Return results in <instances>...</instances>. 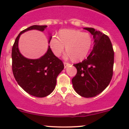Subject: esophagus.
Returning <instances> with one entry per match:
<instances>
[{
  "label": "esophagus",
  "mask_w": 129,
  "mask_h": 129,
  "mask_svg": "<svg viewBox=\"0 0 129 129\" xmlns=\"http://www.w3.org/2000/svg\"><path fill=\"white\" fill-rule=\"evenodd\" d=\"M63 65H64V68L66 69V68H67L68 66H69L71 64L69 63H67V62H64V63H63Z\"/></svg>",
  "instance_id": "1"
}]
</instances>
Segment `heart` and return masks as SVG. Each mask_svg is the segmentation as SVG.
<instances>
[{"mask_svg": "<svg viewBox=\"0 0 129 129\" xmlns=\"http://www.w3.org/2000/svg\"><path fill=\"white\" fill-rule=\"evenodd\" d=\"M92 44L90 35L74 29L61 30L58 38L53 36L50 40V49L56 57L60 56L66 47L67 54L66 57H71L75 62L85 58L89 52Z\"/></svg>", "mask_w": 129, "mask_h": 129, "instance_id": "1", "label": "heart"}]
</instances>
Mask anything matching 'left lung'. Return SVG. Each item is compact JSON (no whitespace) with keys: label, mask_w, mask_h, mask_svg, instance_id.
<instances>
[{"label":"left lung","mask_w":129,"mask_h":129,"mask_svg":"<svg viewBox=\"0 0 129 129\" xmlns=\"http://www.w3.org/2000/svg\"><path fill=\"white\" fill-rule=\"evenodd\" d=\"M84 29L93 36L94 45L86 59L74 65L77 72L72 82L78 94L90 98L101 93L109 85L112 77L114 52L108 36L93 28Z\"/></svg>","instance_id":"1"}]
</instances>
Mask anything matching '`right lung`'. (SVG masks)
<instances>
[{
    "label": "right lung",
    "mask_w": 129,
    "mask_h": 129,
    "mask_svg": "<svg viewBox=\"0 0 129 129\" xmlns=\"http://www.w3.org/2000/svg\"><path fill=\"white\" fill-rule=\"evenodd\" d=\"M47 25L30 26L18 35L12 50V72L18 84L28 94L36 97H44L55 89L57 77L64 68L62 61L55 56L50 46L45 54L37 59L25 57L19 49V40L22 34L31 30L44 32ZM48 43L52 38L49 33Z\"/></svg>",
    "instance_id": "1"
}]
</instances>
